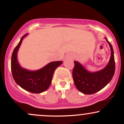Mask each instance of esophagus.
<instances>
[{
	"mask_svg": "<svg viewBox=\"0 0 124 124\" xmlns=\"http://www.w3.org/2000/svg\"><path fill=\"white\" fill-rule=\"evenodd\" d=\"M73 55H69L67 56V58H73Z\"/></svg>",
	"mask_w": 124,
	"mask_h": 124,
	"instance_id": "1",
	"label": "esophagus"
}]
</instances>
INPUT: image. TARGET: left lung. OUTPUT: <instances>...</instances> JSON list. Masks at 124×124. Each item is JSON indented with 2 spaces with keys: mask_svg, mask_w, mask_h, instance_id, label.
Segmentation results:
<instances>
[{
  "mask_svg": "<svg viewBox=\"0 0 124 124\" xmlns=\"http://www.w3.org/2000/svg\"><path fill=\"white\" fill-rule=\"evenodd\" d=\"M109 45L111 56L107 65L101 70L90 72L80 62L74 61L72 76L75 86L81 93L85 94H92L103 89L109 83L115 73V60L114 51L111 44L104 37Z\"/></svg>",
  "mask_w": 124,
  "mask_h": 124,
  "instance_id": "obj_1",
  "label": "left lung"
}]
</instances>
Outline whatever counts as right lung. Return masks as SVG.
<instances>
[{"mask_svg": "<svg viewBox=\"0 0 124 124\" xmlns=\"http://www.w3.org/2000/svg\"><path fill=\"white\" fill-rule=\"evenodd\" d=\"M26 34L22 37L15 48L11 58V69L15 82L22 89L32 93H41L48 89L52 82L54 71L62 63V61H54L48 63L43 68L30 70L23 68L18 62L17 53Z\"/></svg>", "mask_w": 124, "mask_h": 124, "instance_id": "obj_1", "label": "right lung"}]
</instances>
